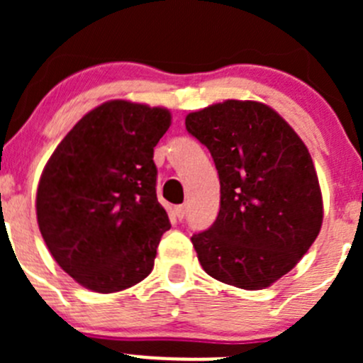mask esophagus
Segmentation results:
<instances>
[{
    "instance_id": "obj_1",
    "label": "esophagus",
    "mask_w": 363,
    "mask_h": 363,
    "mask_svg": "<svg viewBox=\"0 0 363 363\" xmlns=\"http://www.w3.org/2000/svg\"><path fill=\"white\" fill-rule=\"evenodd\" d=\"M174 212H175V216H177L179 219H184V216H186V205H175Z\"/></svg>"
}]
</instances>
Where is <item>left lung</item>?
<instances>
[{
  "label": "left lung",
  "mask_w": 363,
  "mask_h": 363,
  "mask_svg": "<svg viewBox=\"0 0 363 363\" xmlns=\"http://www.w3.org/2000/svg\"><path fill=\"white\" fill-rule=\"evenodd\" d=\"M221 184L214 225L191 242L205 272L263 290L290 272L323 221L316 168L294 128L259 101L226 100L186 116Z\"/></svg>",
  "instance_id": "obj_1"
}]
</instances>
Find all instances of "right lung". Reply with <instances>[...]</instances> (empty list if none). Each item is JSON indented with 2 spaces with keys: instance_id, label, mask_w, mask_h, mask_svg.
Wrapping results in <instances>:
<instances>
[{
  "instance_id": "right-lung-1",
  "label": "right lung",
  "mask_w": 363,
  "mask_h": 363,
  "mask_svg": "<svg viewBox=\"0 0 363 363\" xmlns=\"http://www.w3.org/2000/svg\"><path fill=\"white\" fill-rule=\"evenodd\" d=\"M167 108L126 100L87 112L52 152L36 191L40 233L57 265L96 294L151 274L170 228L156 196L155 147Z\"/></svg>"
}]
</instances>
